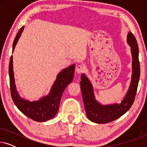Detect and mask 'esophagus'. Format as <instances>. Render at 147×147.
Instances as JSON below:
<instances>
[{"mask_svg": "<svg viewBox=\"0 0 147 147\" xmlns=\"http://www.w3.org/2000/svg\"><path fill=\"white\" fill-rule=\"evenodd\" d=\"M76 71L78 74H81L82 73H84V71H85V67H84L82 65H78L76 68Z\"/></svg>", "mask_w": 147, "mask_h": 147, "instance_id": "34e87169", "label": "esophagus"}]
</instances>
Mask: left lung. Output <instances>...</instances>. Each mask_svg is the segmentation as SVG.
I'll return each instance as SVG.
<instances>
[{
    "instance_id": "obj_1",
    "label": "left lung",
    "mask_w": 147,
    "mask_h": 147,
    "mask_svg": "<svg viewBox=\"0 0 147 147\" xmlns=\"http://www.w3.org/2000/svg\"><path fill=\"white\" fill-rule=\"evenodd\" d=\"M127 41L131 47L132 55V76L129 90L120 104L102 106L96 101L91 84L85 75L81 76V90L87 117L91 121L104 124L114 121L130 109L135 99L140 78V62L138 59V47L136 39L131 32L128 33Z\"/></svg>"
}]
</instances>
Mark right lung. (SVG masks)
I'll return each instance as SVG.
<instances>
[{
  "label": "right lung",
  "mask_w": 147,
  "mask_h": 147,
  "mask_svg": "<svg viewBox=\"0 0 147 147\" xmlns=\"http://www.w3.org/2000/svg\"><path fill=\"white\" fill-rule=\"evenodd\" d=\"M23 28L24 27H22L16 35L13 44V51L15 49L16 44L23 31ZM74 70L75 65H72L63 69L57 75L49 95L42 98L39 101L28 102L20 98L16 90L13 67V56L11 55L9 62V74L10 89L13 102L22 113L35 121L45 122L51 119L57 113L60 100L64 90L73 80Z\"/></svg>",
  "instance_id": "right-lung-1"
}]
</instances>
